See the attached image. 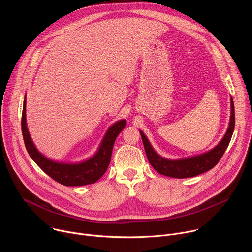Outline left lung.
Instances as JSON below:
<instances>
[{
  "label": "left lung",
  "instance_id": "8db88e82",
  "mask_svg": "<svg viewBox=\"0 0 252 252\" xmlns=\"http://www.w3.org/2000/svg\"><path fill=\"white\" fill-rule=\"evenodd\" d=\"M235 125L234 105L232 97H230V118L228 127L217 146L211 150L196 156L183 158L178 159H169L158 155L153 148L147 135L139 129L143 147L152 166L160 174L174 178H187L201 174L213 166L217 165L222 158L225 150L227 149L231 139Z\"/></svg>",
  "mask_w": 252,
  "mask_h": 252
}]
</instances>
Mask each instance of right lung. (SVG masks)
Wrapping results in <instances>:
<instances>
[{
  "instance_id": "add662e5",
  "label": "right lung",
  "mask_w": 252,
  "mask_h": 252,
  "mask_svg": "<svg viewBox=\"0 0 252 252\" xmlns=\"http://www.w3.org/2000/svg\"><path fill=\"white\" fill-rule=\"evenodd\" d=\"M26 99L24 98L22 114V132L26 149L40 168L56 182L66 187H81L96 183L104 174L111 162L114 143L120 132L126 127V121L120 120L105 131L96 152L87 159L77 162H64L49 158L33 143L27 126Z\"/></svg>"
}]
</instances>
